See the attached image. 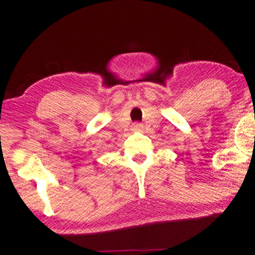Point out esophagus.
I'll return each mask as SVG.
<instances>
[{"instance_id":"1","label":"esophagus","mask_w":255,"mask_h":255,"mask_svg":"<svg viewBox=\"0 0 255 255\" xmlns=\"http://www.w3.org/2000/svg\"><path fill=\"white\" fill-rule=\"evenodd\" d=\"M142 128H143V124H140V123H136V124L132 125L133 131H139Z\"/></svg>"}]
</instances>
